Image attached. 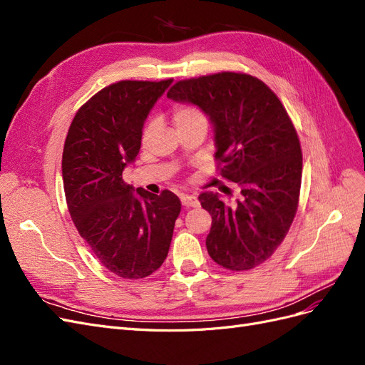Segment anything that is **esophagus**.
<instances>
[{
	"mask_svg": "<svg viewBox=\"0 0 365 365\" xmlns=\"http://www.w3.org/2000/svg\"><path fill=\"white\" fill-rule=\"evenodd\" d=\"M181 204L185 207V208H190V207H197V200L195 196L192 195H181Z\"/></svg>",
	"mask_w": 365,
	"mask_h": 365,
	"instance_id": "obj_1",
	"label": "esophagus"
}]
</instances>
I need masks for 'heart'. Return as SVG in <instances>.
I'll list each match as a JSON object with an SVG mask.
<instances>
[{
	"instance_id": "heart-1",
	"label": "heart",
	"mask_w": 365,
	"mask_h": 365,
	"mask_svg": "<svg viewBox=\"0 0 365 365\" xmlns=\"http://www.w3.org/2000/svg\"><path fill=\"white\" fill-rule=\"evenodd\" d=\"M173 121L176 125V129H182V128H189L195 125H205L207 126V117L204 114L202 109L200 106H196L193 103H178L175 105L173 113H172ZM153 130V121L146 126L145 129V140L149 138Z\"/></svg>"
}]
</instances>
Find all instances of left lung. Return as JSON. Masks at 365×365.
Returning a JSON list of instances; mask_svg holds the SVG:
<instances>
[{
  "label": "left lung",
  "instance_id": "obj_1",
  "mask_svg": "<svg viewBox=\"0 0 365 365\" xmlns=\"http://www.w3.org/2000/svg\"><path fill=\"white\" fill-rule=\"evenodd\" d=\"M168 97L210 117L219 173L240 189L235 207L212 192L200 195L213 219L205 240L210 257L230 271L256 268L279 248L298 208L303 158L292 120L271 88L245 73L180 81Z\"/></svg>",
  "mask_w": 365,
  "mask_h": 365
}]
</instances>
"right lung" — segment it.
Returning a JSON list of instances; mask_svg holds the SVG:
<instances>
[{"mask_svg":"<svg viewBox=\"0 0 365 365\" xmlns=\"http://www.w3.org/2000/svg\"><path fill=\"white\" fill-rule=\"evenodd\" d=\"M172 79L120 81L76 113L62 153L68 212L103 267L123 279H145L168 257L180 197L170 190L132 193L123 170L141 148L145 120Z\"/></svg>","mask_w":365,"mask_h":365,"instance_id":"1","label":"right lung"}]
</instances>
